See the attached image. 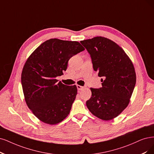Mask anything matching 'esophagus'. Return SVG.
Wrapping results in <instances>:
<instances>
[{"label":"esophagus","instance_id":"esophagus-1","mask_svg":"<svg viewBox=\"0 0 154 154\" xmlns=\"http://www.w3.org/2000/svg\"><path fill=\"white\" fill-rule=\"evenodd\" d=\"M77 89H78V90H79V91L82 90V89L84 88V87L81 86H79V85H77Z\"/></svg>","mask_w":154,"mask_h":154}]
</instances>
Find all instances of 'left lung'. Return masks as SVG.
Returning a JSON list of instances; mask_svg holds the SVG:
<instances>
[{
	"label": "left lung",
	"instance_id": "8db88e82",
	"mask_svg": "<svg viewBox=\"0 0 154 154\" xmlns=\"http://www.w3.org/2000/svg\"><path fill=\"white\" fill-rule=\"evenodd\" d=\"M81 43L91 55L94 70L103 77L101 88H91L88 109L101 120H112L129 103L136 79L133 62L123 49L109 38L95 37Z\"/></svg>",
	"mask_w": 154,
	"mask_h": 154
}]
</instances>
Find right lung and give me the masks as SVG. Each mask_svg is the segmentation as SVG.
Here are the masks:
<instances>
[{"mask_svg": "<svg viewBox=\"0 0 154 154\" xmlns=\"http://www.w3.org/2000/svg\"><path fill=\"white\" fill-rule=\"evenodd\" d=\"M84 49L77 41L51 38L28 58L21 73L23 91L28 107L41 121L54 125L70 113L77 86H66L56 77L63 75L68 60Z\"/></svg>", "mask_w": 154, "mask_h": 154, "instance_id": "1", "label": "right lung"}]
</instances>
